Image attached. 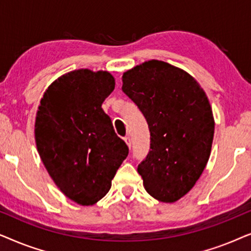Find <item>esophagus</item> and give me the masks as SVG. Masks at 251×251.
Masks as SVG:
<instances>
[{"label":"esophagus","mask_w":251,"mask_h":251,"mask_svg":"<svg viewBox=\"0 0 251 251\" xmlns=\"http://www.w3.org/2000/svg\"><path fill=\"white\" fill-rule=\"evenodd\" d=\"M125 142L126 143V145H128L130 149H131V138H130L129 136H126V137H125Z\"/></svg>","instance_id":"34e87169"}]
</instances>
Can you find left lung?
Wrapping results in <instances>:
<instances>
[{"label": "left lung", "mask_w": 251, "mask_h": 251, "mask_svg": "<svg viewBox=\"0 0 251 251\" xmlns=\"http://www.w3.org/2000/svg\"><path fill=\"white\" fill-rule=\"evenodd\" d=\"M122 81L150 129V151L137 169L144 187L161 202L179 200L210 156L215 121L207 95L190 74L161 60L133 67Z\"/></svg>", "instance_id": "1"}]
</instances>
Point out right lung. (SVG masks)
I'll use <instances>...</instances> for the list:
<instances>
[{
	"label": "right lung",
	"mask_w": 251,
	"mask_h": 251,
	"mask_svg": "<svg viewBox=\"0 0 251 251\" xmlns=\"http://www.w3.org/2000/svg\"><path fill=\"white\" fill-rule=\"evenodd\" d=\"M114 88L108 72L77 70L54 81L41 99L37 151L57 186L78 204L104 198L129 154L101 108Z\"/></svg>",
	"instance_id": "1"
}]
</instances>
